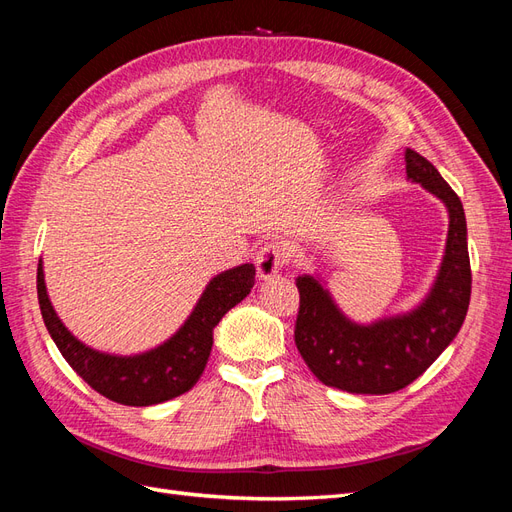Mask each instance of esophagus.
<instances>
[{
    "label": "esophagus",
    "mask_w": 512,
    "mask_h": 512,
    "mask_svg": "<svg viewBox=\"0 0 512 512\" xmlns=\"http://www.w3.org/2000/svg\"><path fill=\"white\" fill-rule=\"evenodd\" d=\"M288 252L282 243H265L256 254V269L260 280H271L286 265Z\"/></svg>",
    "instance_id": "obj_1"
}]
</instances>
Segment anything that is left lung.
Segmentation results:
<instances>
[{"label": "left lung", "instance_id": "1", "mask_svg": "<svg viewBox=\"0 0 512 512\" xmlns=\"http://www.w3.org/2000/svg\"><path fill=\"white\" fill-rule=\"evenodd\" d=\"M408 179L421 183L448 209V239L442 267L427 299L410 314L378 320L369 327L350 322L318 280H297L299 314L294 344L312 374L333 389L386 395L406 389L453 342L468 314L472 271L466 213L438 168L406 149Z\"/></svg>", "mask_w": 512, "mask_h": 512}]
</instances>
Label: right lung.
Listing matches in <instances>:
<instances>
[{"instance_id":"add662e5","label":"right lung","mask_w":512,"mask_h":512,"mask_svg":"<svg viewBox=\"0 0 512 512\" xmlns=\"http://www.w3.org/2000/svg\"><path fill=\"white\" fill-rule=\"evenodd\" d=\"M254 275V265H241L213 277L183 327L166 344L136 356H113L87 348L61 324L46 294L42 260L38 262V301L59 352L91 389L123 406H153L190 391L203 376L215 324L250 294Z\"/></svg>"}]
</instances>
